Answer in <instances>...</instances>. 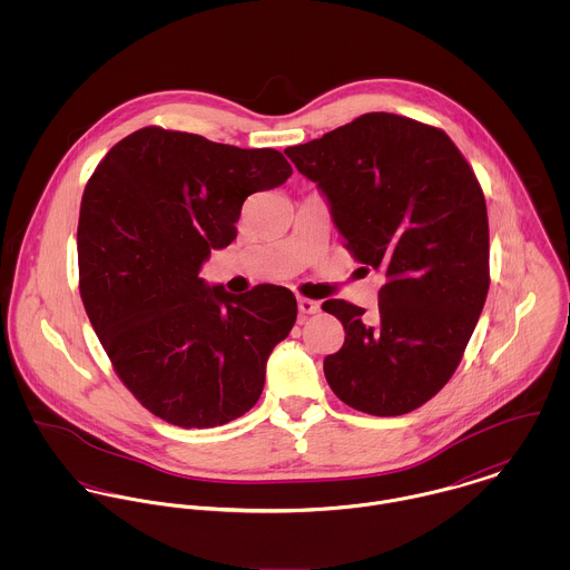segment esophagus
I'll use <instances>...</instances> for the list:
<instances>
[{"label": "esophagus", "instance_id": "obj_1", "mask_svg": "<svg viewBox=\"0 0 570 570\" xmlns=\"http://www.w3.org/2000/svg\"><path fill=\"white\" fill-rule=\"evenodd\" d=\"M298 309H301L303 314H318V312H321V303L301 296V298H298Z\"/></svg>", "mask_w": 570, "mask_h": 570}]
</instances>
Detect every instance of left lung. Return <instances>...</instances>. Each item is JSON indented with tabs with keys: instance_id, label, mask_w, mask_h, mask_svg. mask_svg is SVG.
<instances>
[{
	"instance_id": "1",
	"label": "left lung",
	"mask_w": 570,
	"mask_h": 570,
	"mask_svg": "<svg viewBox=\"0 0 570 570\" xmlns=\"http://www.w3.org/2000/svg\"><path fill=\"white\" fill-rule=\"evenodd\" d=\"M318 184L344 247L382 272L380 312L323 303L344 326L325 357L331 391L375 416L432 400L454 375L489 289L483 188L445 131L373 111L285 149Z\"/></svg>"
}]
</instances>
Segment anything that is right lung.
<instances>
[{"instance_id":"obj_1","label":"right lung","mask_w":570,"mask_h":570,"mask_svg":"<svg viewBox=\"0 0 570 570\" xmlns=\"http://www.w3.org/2000/svg\"><path fill=\"white\" fill-rule=\"evenodd\" d=\"M289 175L274 149L145 127L114 145L85 186V312L122 384L166 423L224 425L263 393L296 296L278 285L228 294L199 269L210 249L235 242L245 199Z\"/></svg>"}]
</instances>
